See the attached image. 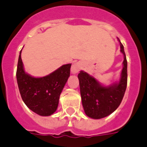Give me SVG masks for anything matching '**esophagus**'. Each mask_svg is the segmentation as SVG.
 Instances as JSON below:
<instances>
[{
    "label": "esophagus",
    "mask_w": 147,
    "mask_h": 147,
    "mask_svg": "<svg viewBox=\"0 0 147 147\" xmlns=\"http://www.w3.org/2000/svg\"><path fill=\"white\" fill-rule=\"evenodd\" d=\"M81 67L82 66L80 63H79V62L74 63V64L71 66V73L74 74H76V73H78L80 71Z\"/></svg>",
    "instance_id": "esophagus-1"
}]
</instances>
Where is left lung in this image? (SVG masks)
<instances>
[{
	"label": "left lung",
	"mask_w": 147,
	"mask_h": 147,
	"mask_svg": "<svg viewBox=\"0 0 147 147\" xmlns=\"http://www.w3.org/2000/svg\"><path fill=\"white\" fill-rule=\"evenodd\" d=\"M121 51L124 54L123 69L119 83L103 86L94 77L81 71L78 74L82 102L88 117L95 119L105 118L113 113L121 102L127 85V62L124 46L120 42Z\"/></svg>",
	"instance_id": "8db88e82"
}]
</instances>
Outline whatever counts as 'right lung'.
I'll return each mask as SVG.
<instances>
[{"instance_id": "add662e5", "label": "right lung", "mask_w": 147, "mask_h": 147, "mask_svg": "<svg viewBox=\"0 0 147 147\" xmlns=\"http://www.w3.org/2000/svg\"><path fill=\"white\" fill-rule=\"evenodd\" d=\"M21 51L16 76L22 99L35 113L42 116L52 115L57 109L59 96L70 76L71 64L61 66L48 76L35 78L24 71Z\"/></svg>"}]
</instances>
